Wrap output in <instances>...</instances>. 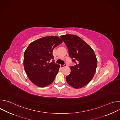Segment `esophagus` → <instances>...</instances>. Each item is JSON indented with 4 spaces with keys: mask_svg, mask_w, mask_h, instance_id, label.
<instances>
[{
    "mask_svg": "<svg viewBox=\"0 0 120 120\" xmlns=\"http://www.w3.org/2000/svg\"><path fill=\"white\" fill-rule=\"evenodd\" d=\"M66 66V64H64V65H60V67H61V68H63V67H65V66Z\"/></svg>",
    "mask_w": 120,
    "mask_h": 120,
    "instance_id": "34e87169",
    "label": "esophagus"
}]
</instances>
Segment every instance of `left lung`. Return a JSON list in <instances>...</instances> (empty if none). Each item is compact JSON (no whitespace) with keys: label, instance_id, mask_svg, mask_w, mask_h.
<instances>
[{"label":"left lung","instance_id":"8db88e82","mask_svg":"<svg viewBox=\"0 0 120 120\" xmlns=\"http://www.w3.org/2000/svg\"><path fill=\"white\" fill-rule=\"evenodd\" d=\"M65 44L69 56L75 65L71 66V73L66 77L68 84L75 89L86 85L95 74L97 60L91 47L80 37L70 34L60 36Z\"/></svg>","mask_w":120,"mask_h":120}]
</instances>
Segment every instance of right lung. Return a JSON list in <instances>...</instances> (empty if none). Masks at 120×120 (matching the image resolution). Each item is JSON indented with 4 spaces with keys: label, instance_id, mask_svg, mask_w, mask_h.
Returning <instances> with one entry per match:
<instances>
[{
    "label": "right lung",
    "instance_id": "1",
    "mask_svg": "<svg viewBox=\"0 0 120 120\" xmlns=\"http://www.w3.org/2000/svg\"><path fill=\"white\" fill-rule=\"evenodd\" d=\"M63 42L56 36H47L31 43L25 51L24 67L31 82L44 87L54 81L60 67L54 62L53 50Z\"/></svg>",
    "mask_w": 120,
    "mask_h": 120
}]
</instances>
